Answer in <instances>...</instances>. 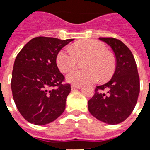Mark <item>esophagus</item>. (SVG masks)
<instances>
[{
  "mask_svg": "<svg viewBox=\"0 0 150 150\" xmlns=\"http://www.w3.org/2000/svg\"><path fill=\"white\" fill-rule=\"evenodd\" d=\"M72 89H80L82 88V85H76V84H72L71 85Z\"/></svg>",
  "mask_w": 150,
  "mask_h": 150,
  "instance_id": "1",
  "label": "esophagus"
}]
</instances>
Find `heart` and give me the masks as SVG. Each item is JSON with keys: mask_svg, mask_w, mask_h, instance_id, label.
I'll return each mask as SVG.
<instances>
[{"mask_svg": "<svg viewBox=\"0 0 150 150\" xmlns=\"http://www.w3.org/2000/svg\"><path fill=\"white\" fill-rule=\"evenodd\" d=\"M87 57L83 63L84 70H72L67 74V81L76 85L105 81L111 78L116 69V62L112 54L106 52L103 42L92 39L80 40L70 47H64L57 54L56 63L59 70L67 73L76 64L77 58Z\"/></svg>", "mask_w": 150, "mask_h": 150, "instance_id": "1", "label": "heart"}]
</instances>
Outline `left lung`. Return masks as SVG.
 I'll list each match as a JSON object with an SVG mask.
<instances>
[{"mask_svg": "<svg viewBox=\"0 0 150 150\" xmlns=\"http://www.w3.org/2000/svg\"><path fill=\"white\" fill-rule=\"evenodd\" d=\"M114 53L116 69L110 81L97 86L88 101L93 117L108 125H117L129 117L136 105L140 90L135 60L126 45L116 38H99Z\"/></svg>", "mask_w": 150, "mask_h": 150, "instance_id": "obj_1", "label": "left lung"}]
</instances>
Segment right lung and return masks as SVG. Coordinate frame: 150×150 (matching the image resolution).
I'll return each instance as SVG.
<instances>
[{"label": "right lung", "instance_id": "1", "mask_svg": "<svg viewBox=\"0 0 150 150\" xmlns=\"http://www.w3.org/2000/svg\"><path fill=\"white\" fill-rule=\"evenodd\" d=\"M74 39L38 37L22 48L14 62L11 87L14 102L28 122L45 125L64 112L70 84L56 64L60 50ZM58 86V88H52Z\"/></svg>", "mask_w": 150, "mask_h": 150}]
</instances>
